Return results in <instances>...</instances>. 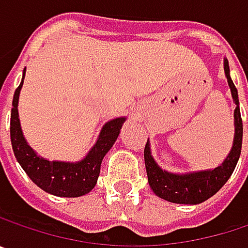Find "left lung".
<instances>
[{"label":"left lung","instance_id":"1","mask_svg":"<svg viewBox=\"0 0 248 248\" xmlns=\"http://www.w3.org/2000/svg\"><path fill=\"white\" fill-rule=\"evenodd\" d=\"M224 72L228 86L231 89L232 100L235 103V110H234L235 133H234L232 148L228 156L224 159L223 164L214 170L189 173H172L161 170V167L152 158L149 142H146L143 156H145V167L148 173V182L152 191L162 200H167L175 204H189V205L204 202L205 200H208L210 197H213L221 189V186L228 181V178L231 176L238 162L241 154V142H243V121L238 106V93L230 77V67L227 60H224Z\"/></svg>","mask_w":248,"mask_h":248}]
</instances>
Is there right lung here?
I'll return each instance as SVG.
<instances>
[{"label": "right lung", "mask_w": 248, "mask_h": 248, "mask_svg": "<svg viewBox=\"0 0 248 248\" xmlns=\"http://www.w3.org/2000/svg\"><path fill=\"white\" fill-rule=\"evenodd\" d=\"M24 76L25 70L23 80L14 93L11 124H10L13 151L18 164L37 186H40L41 189H44L51 195L75 198L90 192L97 182L102 161L113 146L115 140L118 139L121 127L126 121V118H116L105 124L96 143L81 161L63 162V161H48L46 158H41L27 143L18 119L17 108H18L20 90L24 83Z\"/></svg>", "instance_id": "right-lung-1"}]
</instances>
